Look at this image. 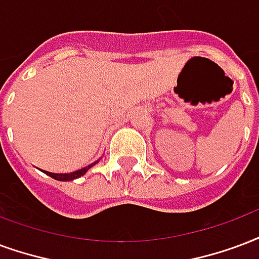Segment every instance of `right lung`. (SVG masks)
<instances>
[{
	"instance_id": "add662e5",
	"label": "right lung",
	"mask_w": 259,
	"mask_h": 259,
	"mask_svg": "<svg viewBox=\"0 0 259 259\" xmlns=\"http://www.w3.org/2000/svg\"><path fill=\"white\" fill-rule=\"evenodd\" d=\"M96 163H99V160H96L95 163H91L89 166H86V167H82L79 170H75V171H72V173H51V171H47V170H42L44 173L49 176V177L55 178L57 181H72V180H75V178H79L82 177L83 174L89 170L91 167H93Z\"/></svg>"
}]
</instances>
